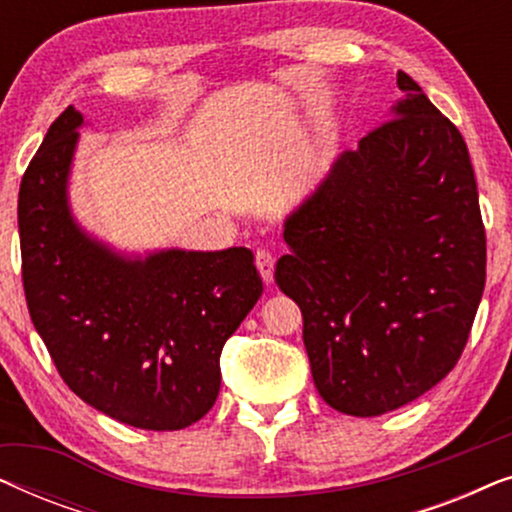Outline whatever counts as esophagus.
I'll list each match as a JSON object with an SVG mask.
<instances>
[{
	"label": "esophagus",
	"mask_w": 512,
	"mask_h": 512,
	"mask_svg": "<svg viewBox=\"0 0 512 512\" xmlns=\"http://www.w3.org/2000/svg\"><path fill=\"white\" fill-rule=\"evenodd\" d=\"M256 268H258V272H261L263 282L270 284L272 277H275V256H272L268 249H258L256 251Z\"/></svg>",
	"instance_id": "1"
}]
</instances>
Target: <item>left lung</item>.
<instances>
[{"label": "left lung", "mask_w": 512, "mask_h": 512, "mask_svg": "<svg viewBox=\"0 0 512 512\" xmlns=\"http://www.w3.org/2000/svg\"><path fill=\"white\" fill-rule=\"evenodd\" d=\"M403 97L284 223L275 282L303 312L312 380L333 410L377 417L457 366L487 275L466 142L424 90Z\"/></svg>", "instance_id": "8db88e82"}]
</instances>
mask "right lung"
Here are the masks:
<instances>
[{
    "label": "right lung",
    "instance_id": "1",
    "mask_svg": "<svg viewBox=\"0 0 512 512\" xmlns=\"http://www.w3.org/2000/svg\"><path fill=\"white\" fill-rule=\"evenodd\" d=\"M81 125L74 107L62 111L20 181L27 310L81 401L135 429H186L214 405L221 349L263 293L254 254L130 258L88 235L67 195Z\"/></svg>",
    "mask_w": 512,
    "mask_h": 512
}]
</instances>
